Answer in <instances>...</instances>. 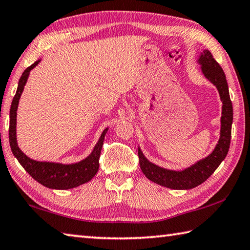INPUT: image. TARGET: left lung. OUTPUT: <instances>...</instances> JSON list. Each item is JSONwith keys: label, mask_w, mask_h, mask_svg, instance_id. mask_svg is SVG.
<instances>
[{"label": "left lung", "mask_w": 250, "mask_h": 250, "mask_svg": "<svg viewBox=\"0 0 250 250\" xmlns=\"http://www.w3.org/2000/svg\"><path fill=\"white\" fill-rule=\"evenodd\" d=\"M197 62L200 64V70L204 78L216 87L222 102L220 138L215 147L207 157L199 160L183 170L167 169L154 164L145 157L140 146L138 148L140 167L145 177L153 183L169 189L188 190L204 183L224 161L229 148L233 124V106L229 98L226 76L219 63L213 59L212 53L207 49L200 53Z\"/></svg>", "instance_id": "8db88e82"}]
</instances>
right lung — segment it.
Returning <instances> with one entry per match:
<instances>
[{
	"mask_svg": "<svg viewBox=\"0 0 250 250\" xmlns=\"http://www.w3.org/2000/svg\"><path fill=\"white\" fill-rule=\"evenodd\" d=\"M42 59L36 61L34 64L27 67L22 72L20 81H18L17 90L14 98H13L11 110H10V145L14 156L20 162V164L24 167L25 170L33 177V178L42 184L44 187L56 190H67L88 183L93 177L96 175L99 168V156L105 140V135L108 128L103 131L99 137L96 145H95L92 153L87 157L78 163L71 164H63V163L56 162H40L35 161L26 155L18 146L17 135H16V117L20 99L24 90L27 80L29 78L30 71L37 66Z\"/></svg>",
	"mask_w": 250,
	"mask_h": 250,
	"instance_id": "add662e5",
	"label": "right lung"
}]
</instances>
